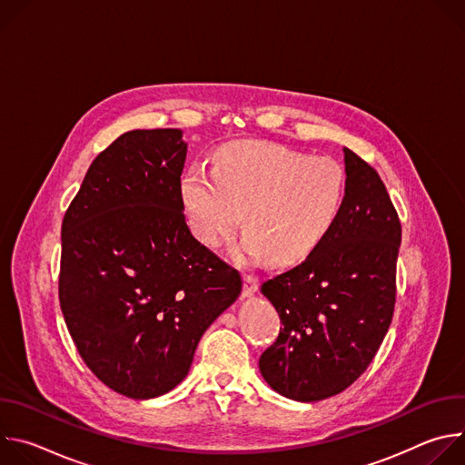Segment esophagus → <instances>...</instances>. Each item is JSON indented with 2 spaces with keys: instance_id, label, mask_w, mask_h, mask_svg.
Returning a JSON list of instances; mask_svg holds the SVG:
<instances>
[{
  "instance_id": "1",
  "label": "esophagus",
  "mask_w": 465,
  "mask_h": 465,
  "mask_svg": "<svg viewBox=\"0 0 465 465\" xmlns=\"http://www.w3.org/2000/svg\"><path fill=\"white\" fill-rule=\"evenodd\" d=\"M257 289H259L257 278L253 274H246L244 276V285H242V296L250 298V296H253L257 292Z\"/></svg>"
}]
</instances>
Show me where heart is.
<instances>
[{"label":"heart","mask_w":465,"mask_h":465,"mask_svg":"<svg viewBox=\"0 0 465 465\" xmlns=\"http://www.w3.org/2000/svg\"><path fill=\"white\" fill-rule=\"evenodd\" d=\"M189 226L206 246H221L244 213L241 250L255 261L294 264L333 230L344 196V167L329 156L239 142L215 154L213 171L194 163L182 178Z\"/></svg>","instance_id":"heart-1"}]
</instances>
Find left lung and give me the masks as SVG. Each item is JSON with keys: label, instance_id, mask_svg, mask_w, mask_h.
<instances>
[{"label": "left lung", "instance_id": "1", "mask_svg": "<svg viewBox=\"0 0 465 465\" xmlns=\"http://www.w3.org/2000/svg\"><path fill=\"white\" fill-rule=\"evenodd\" d=\"M339 219L298 267L261 285L282 318L259 359L262 379L289 400L312 403L353 384L391 323L401 223L377 171L344 149Z\"/></svg>", "mask_w": 465, "mask_h": 465}]
</instances>
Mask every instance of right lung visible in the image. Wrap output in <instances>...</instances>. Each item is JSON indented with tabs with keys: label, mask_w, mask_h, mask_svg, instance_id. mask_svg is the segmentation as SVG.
Here are the masks:
<instances>
[{
	"label": "right lung",
	"mask_w": 465,
	"mask_h": 465,
	"mask_svg": "<svg viewBox=\"0 0 465 465\" xmlns=\"http://www.w3.org/2000/svg\"><path fill=\"white\" fill-rule=\"evenodd\" d=\"M185 154L180 128L124 132L94 160L62 221L65 325L97 379L132 400L180 384L242 289L185 223Z\"/></svg>",
	"instance_id": "right-lung-1"
}]
</instances>
